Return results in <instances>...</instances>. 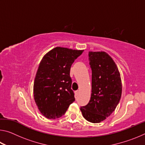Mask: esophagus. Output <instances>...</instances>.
<instances>
[{
    "instance_id": "34e87169",
    "label": "esophagus",
    "mask_w": 145,
    "mask_h": 145,
    "mask_svg": "<svg viewBox=\"0 0 145 145\" xmlns=\"http://www.w3.org/2000/svg\"><path fill=\"white\" fill-rule=\"evenodd\" d=\"M78 93H79V91H78V90H77V91H75V96H77V95H78Z\"/></svg>"
}]
</instances>
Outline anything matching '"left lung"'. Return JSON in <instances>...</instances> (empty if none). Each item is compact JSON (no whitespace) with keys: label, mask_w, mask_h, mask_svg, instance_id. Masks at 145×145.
Returning <instances> with one entry per match:
<instances>
[{"label":"left lung","mask_w":145,"mask_h":145,"mask_svg":"<svg viewBox=\"0 0 145 145\" xmlns=\"http://www.w3.org/2000/svg\"><path fill=\"white\" fill-rule=\"evenodd\" d=\"M91 68V95L88 104L80 107L84 118L100 123L112 114L121 99V80L112 59L104 52H89Z\"/></svg>","instance_id":"1"}]
</instances>
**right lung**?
Segmentation results:
<instances>
[{
    "label": "right lung",
    "instance_id": "add662e5",
    "mask_svg": "<svg viewBox=\"0 0 145 145\" xmlns=\"http://www.w3.org/2000/svg\"><path fill=\"white\" fill-rule=\"evenodd\" d=\"M83 50L56 47L43 57L34 82V97L38 109L46 118L65 114L75 101L71 89V66Z\"/></svg>",
    "mask_w": 145,
    "mask_h": 145
}]
</instances>
